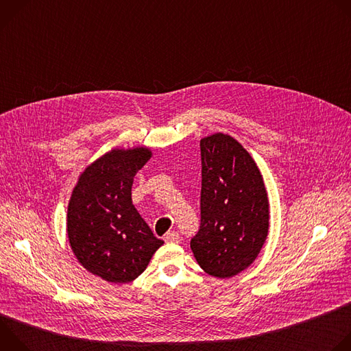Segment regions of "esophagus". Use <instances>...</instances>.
<instances>
[{
  "label": "esophagus",
  "instance_id": "1",
  "mask_svg": "<svg viewBox=\"0 0 351 351\" xmlns=\"http://www.w3.org/2000/svg\"><path fill=\"white\" fill-rule=\"evenodd\" d=\"M165 241L168 243H179L180 241V234L175 230H171L165 234Z\"/></svg>",
  "mask_w": 351,
  "mask_h": 351
}]
</instances>
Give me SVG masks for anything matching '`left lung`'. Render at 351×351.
Listing matches in <instances>:
<instances>
[{"instance_id":"1","label":"left lung","mask_w":351,"mask_h":351,"mask_svg":"<svg viewBox=\"0 0 351 351\" xmlns=\"http://www.w3.org/2000/svg\"><path fill=\"white\" fill-rule=\"evenodd\" d=\"M202 226L191 239L195 261L214 278H232L258 257L269 230V199L254 158L221 132L199 140Z\"/></svg>"}]
</instances>
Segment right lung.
<instances>
[{"label":"right lung","instance_id":"obj_1","mask_svg":"<svg viewBox=\"0 0 351 351\" xmlns=\"http://www.w3.org/2000/svg\"><path fill=\"white\" fill-rule=\"evenodd\" d=\"M152 157L145 145L114 147L80 172L72 190L66 214L72 253L107 282L134 280L164 244L132 203L134 175Z\"/></svg>","mask_w":351,"mask_h":351}]
</instances>
